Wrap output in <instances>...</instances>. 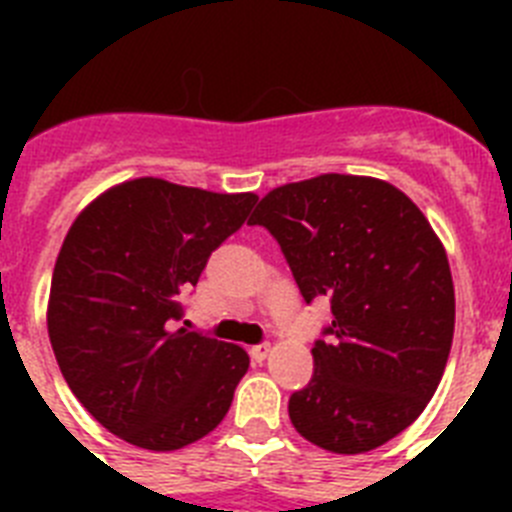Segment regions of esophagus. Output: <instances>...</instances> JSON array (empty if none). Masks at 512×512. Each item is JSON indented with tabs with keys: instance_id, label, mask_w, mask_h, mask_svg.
<instances>
[{
	"instance_id": "obj_1",
	"label": "esophagus",
	"mask_w": 512,
	"mask_h": 512,
	"mask_svg": "<svg viewBox=\"0 0 512 512\" xmlns=\"http://www.w3.org/2000/svg\"><path fill=\"white\" fill-rule=\"evenodd\" d=\"M269 354H271V343H259V346L251 348L253 361H266L269 359Z\"/></svg>"
}]
</instances>
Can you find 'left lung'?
<instances>
[{
	"label": "left lung",
	"mask_w": 512,
	"mask_h": 512,
	"mask_svg": "<svg viewBox=\"0 0 512 512\" xmlns=\"http://www.w3.org/2000/svg\"><path fill=\"white\" fill-rule=\"evenodd\" d=\"M251 225L282 246L302 297H330L328 343L312 346L289 420L330 454H364L405 431L443 377L454 338L449 256L395 184L320 174L264 194Z\"/></svg>",
	"instance_id": "left-lung-1"
}]
</instances>
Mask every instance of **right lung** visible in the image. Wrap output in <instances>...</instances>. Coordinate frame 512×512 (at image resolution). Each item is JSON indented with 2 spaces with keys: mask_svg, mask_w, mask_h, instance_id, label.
<instances>
[{
  "mask_svg": "<svg viewBox=\"0 0 512 512\" xmlns=\"http://www.w3.org/2000/svg\"><path fill=\"white\" fill-rule=\"evenodd\" d=\"M256 200L140 176L104 189L71 223L53 266L48 336L76 400L122 441L184 449L230 410L248 354L171 320Z\"/></svg>",
  "mask_w": 512,
  "mask_h": 512,
  "instance_id": "obj_1",
  "label": "right lung"
}]
</instances>
